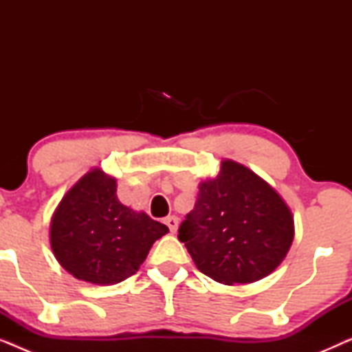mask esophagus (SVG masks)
Instances as JSON below:
<instances>
[{
    "label": "esophagus",
    "mask_w": 352,
    "mask_h": 352,
    "mask_svg": "<svg viewBox=\"0 0 352 352\" xmlns=\"http://www.w3.org/2000/svg\"><path fill=\"white\" fill-rule=\"evenodd\" d=\"M165 224L170 228L171 232L175 234L177 230V226H179V219H177V216H168V218L165 219Z\"/></svg>",
    "instance_id": "1"
}]
</instances>
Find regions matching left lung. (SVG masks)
Returning <instances> with one entry per match:
<instances>
[{"mask_svg":"<svg viewBox=\"0 0 352 352\" xmlns=\"http://www.w3.org/2000/svg\"><path fill=\"white\" fill-rule=\"evenodd\" d=\"M295 237L292 210L278 192L242 163L221 162L199 184L194 210L179 226L197 269L226 285L267 277Z\"/></svg>","mask_w":352,"mask_h":352,"instance_id":"8db88e82","label":"left lung"}]
</instances>
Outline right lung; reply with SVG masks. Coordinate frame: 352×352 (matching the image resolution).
<instances>
[{
	"mask_svg": "<svg viewBox=\"0 0 352 352\" xmlns=\"http://www.w3.org/2000/svg\"><path fill=\"white\" fill-rule=\"evenodd\" d=\"M170 232L117 197V179L89 170L64 195L51 218L50 242L62 267L80 280L115 285L138 272L148 250Z\"/></svg>",
	"mask_w": 352,
	"mask_h": 352,
	"instance_id": "right-lung-1",
	"label": "right lung"
}]
</instances>
